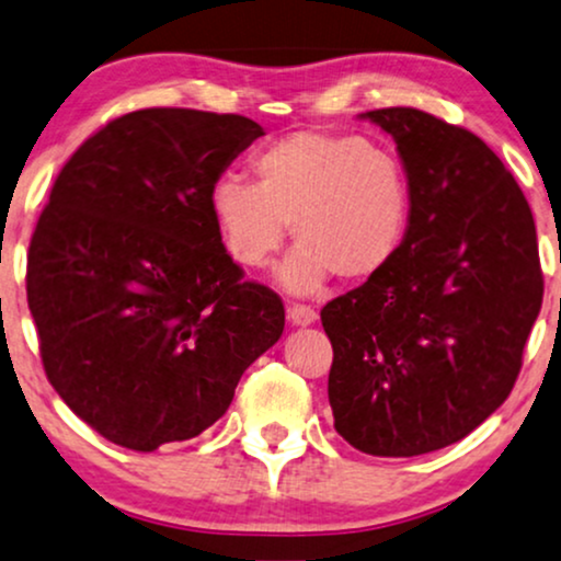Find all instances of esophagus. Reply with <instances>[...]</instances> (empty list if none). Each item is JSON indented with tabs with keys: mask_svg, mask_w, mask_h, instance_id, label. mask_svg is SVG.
I'll list each match as a JSON object with an SVG mask.
<instances>
[{
	"mask_svg": "<svg viewBox=\"0 0 561 561\" xmlns=\"http://www.w3.org/2000/svg\"><path fill=\"white\" fill-rule=\"evenodd\" d=\"M288 322L296 327H309L317 322V311L307 307V304H290L288 307Z\"/></svg>",
	"mask_w": 561,
	"mask_h": 561,
	"instance_id": "1",
	"label": "esophagus"
}]
</instances>
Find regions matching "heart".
<instances>
[{
	"instance_id": "b5f03b06",
	"label": "heart",
	"mask_w": 561,
	"mask_h": 561,
	"mask_svg": "<svg viewBox=\"0 0 561 561\" xmlns=\"http://www.w3.org/2000/svg\"><path fill=\"white\" fill-rule=\"evenodd\" d=\"M257 185L221 178L210 187L224 247L242 267H263L286 239L298 247L278 278L290 294H314L332 273L363 280L394 257L410 191L389 151L355 136L296 130L254 157Z\"/></svg>"
}]
</instances>
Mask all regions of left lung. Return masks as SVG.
Here are the masks:
<instances>
[{
  "label": "left lung",
  "instance_id": "1",
  "mask_svg": "<svg viewBox=\"0 0 561 561\" xmlns=\"http://www.w3.org/2000/svg\"><path fill=\"white\" fill-rule=\"evenodd\" d=\"M394 138L410 216L394 257L332 298L334 431L370 456L446 448L505 402L543 298L528 201L482 138L414 107L368 111Z\"/></svg>",
  "mask_w": 561,
  "mask_h": 561
}]
</instances>
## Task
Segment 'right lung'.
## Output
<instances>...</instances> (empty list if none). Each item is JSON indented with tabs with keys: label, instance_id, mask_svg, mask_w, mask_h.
<instances>
[{
	"label": "right lung",
	"instance_id": "1",
	"mask_svg": "<svg viewBox=\"0 0 561 561\" xmlns=\"http://www.w3.org/2000/svg\"><path fill=\"white\" fill-rule=\"evenodd\" d=\"M263 134L244 115L147 107L58 172L27 250V307L50 387L115 446L201 435L283 334V301L244 280L208 203Z\"/></svg>",
	"mask_w": 561,
	"mask_h": 561
}]
</instances>
